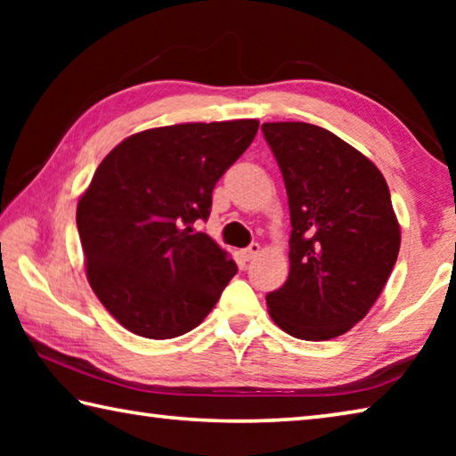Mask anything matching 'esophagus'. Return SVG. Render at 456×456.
<instances>
[{
    "instance_id": "34e87169",
    "label": "esophagus",
    "mask_w": 456,
    "mask_h": 456,
    "mask_svg": "<svg viewBox=\"0 0 456 456\" xmlns=\"http://www.w3.org/2000/svg\"><path fill=\"white\" fill-rule=\"evenodd\" d=\"M259 251H261V245L259 243H251L249 247H247V249H243V257L247 261H251V259H256L259 256Z\"/></svg>"
}]
</instances>
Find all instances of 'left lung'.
<instances>
[{
  "mask_svg": "<svg viewBox=\"0 0 456 456\" xmlns=\"http://www.w3.org/2000/svg\"><path fill=\"white\" fill-rule=\"evenodd\" d=\"M283 175L291 235L289 275L267 293L272 320L310 342L338 338L364 318L396 264L400 225L372 160L307 122H265Z\"/></svg>",
  "mask_w": 456,
  "mask_h": 456,
  "instance_id": "8db88e82",
  "label": "left lung"
}]
</instances>
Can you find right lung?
I'll use <instances>...</instances> for the list:
<instances>
[{
    "instance_id": "obj_1",
    "label": "right lung",
    "mask_w": 456,
    "mask_h": 456,
    "mask_svg": "<svg viewBox=\"0 0 456 456\" xmlns=\"http://www.w3.org/2000/svg\"><path fill=\"white\" fill-rule=\"evenodd\" d=\"M257 120L189 122L136 133L106 154L78 200L90 288L122 326L176 338L207 318L235 261L192 223L257 134Z\"/></svg>"
}]
</instances>
